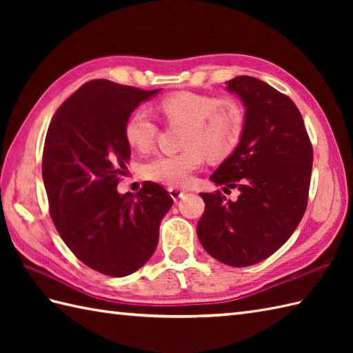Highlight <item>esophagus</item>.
I'll list each match as a JSON object with an SVG mask.
<instances>
[{"label": "esophagus", "mask_w": 353, "mask_h": 353, "mask_svg": "<svg viewBox=\"0 0 353 353\" xmlns=\"http://www.w3.org/2000/svg\"><path fill=\"white\" fill-rule=\"evenodd\" d=\"M168 192H170V196H171V199L174 200V201H177V200H181L183 196H185V192L182 191V190H179V188H168Z\"/></svg>", "instance_id": "obj_1"}]
</instances>
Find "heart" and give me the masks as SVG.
I'll list each match as a JSON object with an SVG mask.
<instances>
[{"label": "heart", "mask_w": 353, "mask_h": 353, "mask_svg": "<svg viewBox=\"0 0 353 353\" xmlns=\"http://www.w3.org/2000/svg\"><path fill=\"white\" fill-rule=\"evenodd\" d=\"M159 110L170 124L185 125L182 147L177 154H159L144 165V176L170 188H183L205 162L226 159L234 153L243 133L244 117L230 99L176 92L159 101ZM127 144L139 153L153 147L157 124L145 109H137L124 124Z\"/></svg>", "instance_id": "heart-1"}]
</instances>
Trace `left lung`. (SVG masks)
I'll return each instance as SVG.
<instances>
[{"mask_svg":"<svg viewBox=\"0 0 353 353\" xmlns=\"http://www.w3.org/2000/svg\"><path fill=\"white\" fill-rule=\"evenodd\" d=\"M228 91L243 101V133L234 153L209 177L220 191L200 192L205 214L197 224L203 249L230 267L264 261L287 241L308 203L312 145L303 118L287 95L265 81L238 76Z\"/></svg>","mask_w":353,"mask_h":353,"instance_id":"1","label":"left lung"}]
</instances>
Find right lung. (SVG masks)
Instances as JSON below:
<instances>
[{"instance_id": "right-lung-1", "label": "right lung", "mask_w": 353, "mask_h": 353, "mask_svg": "<svg viewBox=\"0 0 353 353\" xmlns=\"http://www.w3.org/2000/svg\"><path fill=\"white\" fill-rule=\"evenodd\" d=\"M159 91L88 81L56 110L45 138L42 177L51 219L70 250L103 274L124 277L144 265L172 205L154 182L137 196L117 191L130 161L124 124Z\"/></svg>"}]
</instances>
